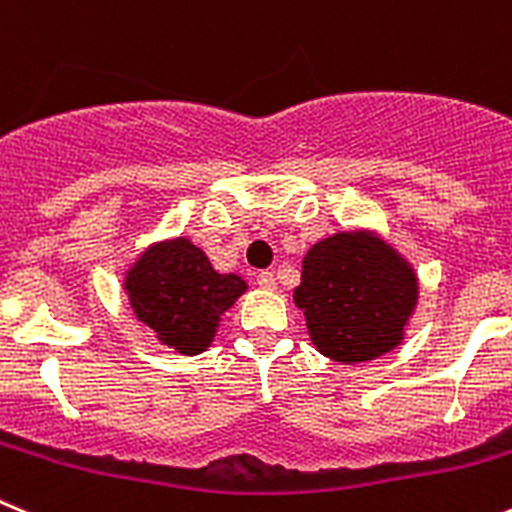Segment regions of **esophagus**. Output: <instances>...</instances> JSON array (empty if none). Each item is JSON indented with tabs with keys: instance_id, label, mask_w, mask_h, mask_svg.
I'll return each instance as SVG.
<instances>
[{
	"instance_id": "1",
	"label": "esophagus",
	"mask_w": 512,
	"mask_h": 512,
	"mask_svg": "<svg viewBox=\"0 0 512 512\" xmlns=\"http://www.w3.org/2000/svg\"><path fill=\"white\" fill-rule=\"evenodd\" d=\"M256 281H259V286L261 289H276V276H274V271H261L259 276H256Z\"/></svg>"
}]
</instances>
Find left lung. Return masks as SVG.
I'll return each instance as SVG.
<instances>
[{"label":"left lung","instance_id":"left-lung-1","mask_svg":"<svg viewBox=\"0 0 512 512\" xmlns=\"http://www.w3.org/2000/svg\"><path fill=\"white\" fill-rule=\"evenodd\" d=\"M417 301L415 266L369 228L314 243L294 289L316 352L342 364L372 362L397 349Z\"/></svg>","mask_w":512,"mask_h":512}]
</instances>
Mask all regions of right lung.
<instances>
[{
	"instance_id": "obj_1",
	"label": "right lung",
	"mask_w": 512,
	"mask_h": 512,
	"mask_svg": "<svg viewBox=\"0 0 512 512\" xmlns=\"http://www.w3.org/2000/svg\"><path fill=\"white\" fill-rule=\"evenodd\" d=\"M246 289L238 274L213 269L206 251L188 236L150 243L123 276L135 319L155 342L183 357L211 347L223 314Z\"/></svg>"
}]
</instances>
